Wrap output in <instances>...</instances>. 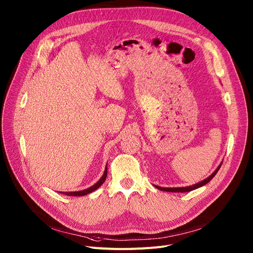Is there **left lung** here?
Masks as SVG:
<instances>
[{"mask_svg":"<svg viewBox=\"0 0 253 253\" xmlns=\"http://www.w3.org/2000/svg\"><path fill=\"white\" fill-rule=\"evenodd\" d=\"M221 164H222V163H221ZM221 164L216 168V170H215V171L213 172V173H212L209 177H207L206 179H204V180H202V181H200V182H198V183H196V184L190 185V187H184V188H162V187H158V185H155V187H156L158 190H160V191L172 192V193H185V192H190V191L196 190V189H198V188L203 187V185H205L207 182H209L212 178H213V177L215 176V174L217 173V171L219 170Z\"/></svg>","mask_w":253,"mask_h":253,"instance_id":"obj_1","label":"left lung"}]
</instances>
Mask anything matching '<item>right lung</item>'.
Returning a JSON list of instances; mask_svg holds the SVG:
<instances>
[{
    "instance_id": "obj_1",
    "label": "right lung",
    "mask_w": 253,
    "mask_h": 253,
    "mask_svg": "<svg viewBox=\"0 0 253 253\" xmlns=\"http://www.w3.org/2000/svg\"><path fill=\"white\" fill-rule=\"evenodd\" d=\"M106 175H108V168L105 167V170H104V172H103V175L101 176V178H100L95 184H93L92 187H90V188H88V189H86V190H83V191H79V192H65V193H62V194H64V195H66V196H75V197L85 196V195H87V194H90V193H92L93 191L97 190V189L100 187V185L104 182V180H105V178H106Z\"/></svg>"
}]
</instances>
